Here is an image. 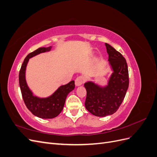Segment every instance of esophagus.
I'll return each mask as SVG.
<instances>
[{"label": "esophagus", "mask_w": 157, "mask_h": 157, "mask_svg": "<svg viewBox=\"0 0 157 157\" xmlns=\"http://www.w3.org/2000/svg\"><path fill=\"white\" fill-rule=\"evenodd\" d=\"M86 80V78L84 77V76H79L77 78L75 79V84L76 86H80L82 85Z\"/></svg>", "instance_id": "obj_1"}]
</instances>
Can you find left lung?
<instances>
[{"label": "left lung", "mask_w": 157, "mask_h": 157, "mask_svg": "<svg viewBox=\"0 0 157 157\" xmlns=\"http://www.w3.org/2000/svg\"><path fill=\"white\" fill-rule=\"evenodd\" d=\"M109 61L113 73L107 86L101 88L92 82L84 84L86 90L85 107L92 115L105 117L115 113L119 108L129 86L126 61L119 52L105 43Z\"/></svg>", "instance_id": "left-lung-1"}]
</instances>
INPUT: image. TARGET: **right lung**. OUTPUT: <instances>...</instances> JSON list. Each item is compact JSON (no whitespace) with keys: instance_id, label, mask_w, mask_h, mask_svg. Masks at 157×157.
Instances as JSON below:
<instances>
[{"instance_id":"add662e5","label":"right lung","mask_w":157,"mask_h":157,"mask_svg":"<svg viewBox=\"0 0 157 157\" xmlns=\"http://www.w3.org/2000/svg\"><path fill=\"white\" fill-rule=\"evenodd\" d=\"M51 46L39 48L28 54L22 63L19 73V83L23 101L27 109L33 115L41 118H53L62 111L67 95L75 88V82L61 86L51 96L39 98L33 95L25 80V69L29 59L37 54L50 51Z\"/></svg>"}]
</instances>
